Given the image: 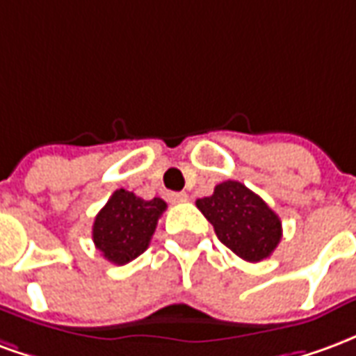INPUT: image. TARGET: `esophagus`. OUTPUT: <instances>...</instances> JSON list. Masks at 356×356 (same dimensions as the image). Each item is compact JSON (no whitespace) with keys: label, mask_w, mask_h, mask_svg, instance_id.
Instances as JSON below:
<instances>
[{"label":"esophagus","mask_w":356,"mask_h":356,"mask_svg":"<svg viewBox=\"0 0 356 356\" xmlns=\"http://www.w3.org/2000/svg\"><path fill=\"white\" fill-rule=\"evenodd\" d=\"M168 198H170V202H186L188 200V194L186 193H170L168 194Z\"/></svg>","instance_id":"1"}]
</instances>
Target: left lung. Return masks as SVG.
Returning a JSON list of instances; mask_svg holds the SVG:
<instances>
[{
    "mask_svg": "<svg viewBox=\"0 0 356 356\" xmlns=\"http://www.w3.org/2000/svg\"><path fill=\"white\" fill-rule=\"evenodd\" d=\"M196 206L216 229L217 238L244 261L267 259L282 238L280 217L261 196L238 181H225Z\"/></svg>",
    "mask_w": 356,
    "mask_h": 356,
    "instance_id": "left-lung-1",
    "label": "left lung"
}]
</instances>
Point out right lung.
Segmentation results:
<instances>
[{"mask_svg":"<svg viewBox=\"0 0 356 356\" xmlns=\"http://www.w3.org/2000/svg\"><path fill=\"white\" fill-rule=\"evenodd\" d=\"M165 208L168 204L162 198L143 200L118 188L95 217V248L114 265L133 261L148 248Z\"/></svg>","mask_w":356,"mask_h":356,"instance_id":"right-lung-1","label":"right lung"}]
</instances>
